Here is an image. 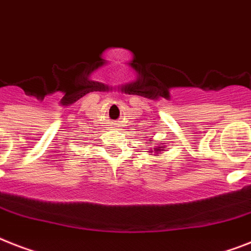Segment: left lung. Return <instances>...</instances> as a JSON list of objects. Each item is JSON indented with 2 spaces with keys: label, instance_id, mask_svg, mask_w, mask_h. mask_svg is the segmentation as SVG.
<instances>
[{
  "label": "left lung",
  "instance_id": "1",
  "mask_svg": "<svg viewBox=\"0 0 251 251\" xmlns=\"http://www.w3.org/2000/svg\"><path fill=\"white\" fill-rule=\"evenodd\" d=\"M148 144H152V140L150 142H147ZM166 146V143H161V146L158 144L157 147H151L150 151H147V152H150V153H154V156H158V152H164V148Z\"/></svg>",
  "mask_w": 251,
  "mask_h": 251
}]
</instances>
